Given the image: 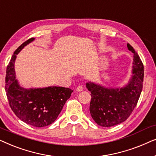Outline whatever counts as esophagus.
Returning <instances> with one entry per match:
<instances>
[{
	"label": "esophagus",
	"mask_w": 156,
	"mask_h": 156,
	"mask_svg": "<svg viewBox=\"0 0 156 156\" xmlns=\"http://www.w3.org/2000/svg\"><path fill=\"white\" fill-rule=\"evenodd\" d=\"M83 89H84V87L82 85H79V86L76 87V91H83Z\"/></svg>",
	"instance_id": "1"
}]
</instances>
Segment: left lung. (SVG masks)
Instances as JSON below:
<instances>
[{
  "instance_id": "8db88e82",
  "label": "left lung",
  "mask_w": 156,
  "mask_h": 156,
  "mask_svg": "<svg viewBox=\"0 0 156 156\" xmlns=\"http://www.w3.org/2000/svg\"><path fill=\"white\" fill-rule=\"evenodd\" d=\"M127 48L133 53V75L126 86L121 89H107L91 82L87 83L91 97V116L101 126L111 127L126 120L137 105L142 91L144 64L131 44L128 43Z\"/></svg>"
}]
</instances>
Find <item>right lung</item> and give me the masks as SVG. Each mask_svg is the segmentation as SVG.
<instances>
[{"instance_id": "right-lung-1", "label": "right lung", "mask_w": 156, "mask_h": 156, "mask_svg": "<svg viewBox=\"0 0 156 156\" xmlns=\"http://www.w3.org/2000/svg\"><path fill=\"white\" fill-rule=\"evenodd\" d=\"M34 38L21 44L12 55L6 69L5 91L12 112L23 122L35 127H44L56 120L73 91L61 87L26 89L16 80L14 62L16 55Z\"/></svg>"}]
</instances>
